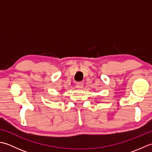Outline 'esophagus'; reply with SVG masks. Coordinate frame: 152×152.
Wrapping results in <instances>:
<instances>
[{
  "instance_id": "esophagus-1",
  "label": "esophagus",
  "mask_w": 152,
  "mask_h": 152,
  "mask_svg": "<svg viewBox=\"0 0 152 152\" xmlns=\"http://www.w3.org/2000/svg\"><path fill=\"white\" fill-rule=\"evenodd\" d=\"M83 86V83L82 82H77L76 83V87L78 89H82Z\"/></svg>"
}]
</instances>
